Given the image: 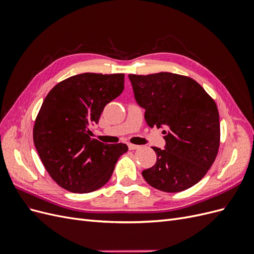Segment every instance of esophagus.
Returning <instances> with one entry per match:
<instances>
[{"label": "esophagus", "instance_id": "esophagus-1", "mask_svg": "<svg viewBox=\"0 0 254 254\" xmlns=\"http://www.w3.org/2000/svg\"><path fill=\"white\" fill-rule=\"evenodd\" d=\"M139 147H140L139 145L131 144V143H129V144H128V148H129L130 150H135V149H137V148H139Z\"/></svg>", "mask_w": 254, "mask_h": 254}]
</instances>
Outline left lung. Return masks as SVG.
Segmentation results:
<instances>
[{
    "label": "left lung",
    "instance_id": "obj_1",
    "mask_svg": "<svg viewBox=\"0 0 254 254\" xmlns=\"http://www.w3.org/2000/svg\"><path fill=\"white\" fill-rule=\"evenodd\" d=\"M134 97L149 127L163 126L165 149L152 147L157 162L142 172L149 186L178 193L200 181L220 144L216 103L193 78L174 73L130 74Z\"/></svg>",
    "mask_w": 254,
    "mask_h": 254
}]
</instances>
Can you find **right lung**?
Wrapping results in <instances>:
<instances>
[{
  "label": "right lung",
  "mask_w": 254,
  "mask_h": 254,
  "mask_svg": "<svg viewBox=\"0 0 254 254\" xmlns=\"http://www.w3.org/2000/svg\"><path fill=\"white\" fill-rule=\"evenodd\" d=\"M124 74L83 73L58 82L44 98L33 137L45 170L59 187L91 193L109 181L126 144L91 137L107 104L124 90Z\"/></svg>",
  "instance_id": "obj_1"
}]
</instances>
